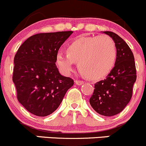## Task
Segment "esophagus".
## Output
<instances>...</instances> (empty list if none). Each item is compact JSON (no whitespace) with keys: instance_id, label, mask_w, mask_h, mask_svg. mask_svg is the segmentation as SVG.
Returning a JSON list of instances; mask_svg holds the SVG:
<instances>
[{"instance_id":"esophagus-1","label":"esophagus","mask_w":146,"mask_h":146,"mask_svg":"<svg viewBox=\"0 0 146 146\" xmlns=\"http://www.w3.org/2000/svg\"><path fill=\"white\" fill-rule=\"evenodd\" d=\"M75 84H76V85H78V86H80V85H82V84H84V82H83V81L76 80V81H75Z\"/></svg>"}]
</instances>
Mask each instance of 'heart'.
Instances as JSON below:
<instances>
[{
	"label": "heart",
	"mask_w": 146,
	"mask_h": 146,
	"mask_svg": "<svg viewBox=\"0 0 146 146\" xmlns=\"http://www.w3.org/2000/svg\"><path fill=\"white\" fill-rule=\"evenodd\" d=\"M67 54L58 52L56 62L65 75L73 70L74 63L85 76L97 80L106 76L113 67L117 57L114 41L106 35L79 36L70 43Z\"/></svg>",
	"instance_id": "1"
}]
</instances>
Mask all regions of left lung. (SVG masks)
Listing matches in <instances>:
<instances>
[{
    "instance_id": "8db88e82",
    "label": "left lung",
    "mask_w": 146,
    "mask_h": 146,
    "mask_svg": "<svg viewBox=\"0 0 146 146\" xmlns=\"http://www.w3.org/2000/svg\"><path fill=\"white\" fill-rule=\"evenodd\" d=\"M103 33L115 42L116 61L106 79L95 84L89 102L98 113L111 117L121 112L130 101L136 80V70L133 52L127 43L115 33Z\"/></svg>"
}]
</instances>
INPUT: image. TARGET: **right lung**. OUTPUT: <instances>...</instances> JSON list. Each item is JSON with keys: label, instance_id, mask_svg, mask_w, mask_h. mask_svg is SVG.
I'll return each instance as SVG.
<instances>
[{"label": "right lung", "instance_id": "add662e5", "mask_svg": "<svg viewBox=\"0 0 146 146\" xmlns=\"http://www.w3.org/2000/svg\"><path fill=\"white\" fill-rule=\"evenodd\" d=\"M73 31L41 33L31 36L14 58L13 81L17 100L29 112L46 117L56 110L73 79L60 74L56 55Z\"/></svg>", "mask_w": 146, "mask_h": 146}]
</instances>
